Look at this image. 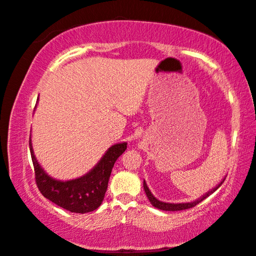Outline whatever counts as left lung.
Listing matches in <instances>:
<instances>
[{"mask_svg":"<svg viewBox=\"0 0 256 256\" xmlns=\"http://www.w3.org/2000/svg\"><path fill=\"white\" fill-rule=\"evenodd\" d=\"M225 181V178L222 180L220 183H218L217 186H214V188H212L210 192H205L203 196H200V198H197L195 200L192 202H188V203H166V202H161L158 198H156V197L153 196V194L150 192V190L148 189V186H147L146 182L144 181V189H145V192H146V196L147 198L150 200V204L153 205L154 208H159V210H164V211H181V210H186V208H194L195 205H197L198 203H200L202 200L206 198V197H208L211 195V194H214L216 190H217L219 186H220L222 184V182Z\"/></svg>","mask_w":256,"mask_h":256,"instance_id":"1","label":"left lung"}]
</instances>
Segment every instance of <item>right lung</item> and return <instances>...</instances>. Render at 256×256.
Returning <instances> with one entry per match:
<instances>
[{
    "label": "right lung",
    "instance_id": "1",
    "mask_svg": "<svg viewBox=\"0 0 256 256\" xmlns=\"http://www.w3.org/2000/svg\"><path fill=\"white\" fill-rule=\"evenodd\" d=\"M28 145L34 167L36 183L42 196L67 211L87 214L96 210L102 204L111 170L116 160L126 150L128 142L114 144L109 147L95 167L87 174L68 181L53 178L44 170L34 156L31 136Z\"/></svg>",
    "mask_w": 256,
    "mask_h": 256
}]
</instances>
